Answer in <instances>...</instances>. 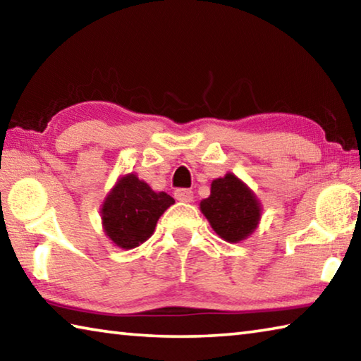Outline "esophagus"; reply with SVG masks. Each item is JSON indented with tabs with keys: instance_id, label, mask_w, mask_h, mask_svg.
<instances>
[{
	"instance_id": "esophagus-1",
	"label": "esophagus",
	"mask_w": 361,
	"mask_h": 361,
	"mask_svg": "<svg viewBox=\"0 0 361 361\" xmlns=\"http://www.w3.org/2000/svg\"><path fill=\"white\" fill-rule=\"evenodd\" d=\"M175 199L180 200V202H191L194 199V192L191 189H186V188H180L175 191Z\"/></svg>"
}]
</instances>
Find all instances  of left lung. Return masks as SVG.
Masks as SVG:
<instances>
[{"instance_id":"obj_1","label":"left lung","mask_w":361,"mask_h":361,"mask_svg":"<svg viewBox=\"0 0 361 361\" xmlns=\"http://www.w3.org/2000/svg\"><path fill=\"white\" fill-rule=\"evenodd\" d=\"M200 210L216 234L228 242L248 237L261 216L253 192L232 173L212 183L210 197L200 202Z\"/></svg>"}]
</instances>
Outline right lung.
I'll return each mask as SVG.
<instances>
[{"mask_svg":"<svg viewBox=\"0 0 361 361\" xmlns=\"http://www.w3.org/2000/svg\"><path fill=\"white\" fill-rule=\"evenodd\" d=\"M175 202L166 192H154L135 175L122 176L103 204V228L121 248H135L148 240L157 219Z\"/></svg>","mask_w":361,"mask_h":361,"instance_id":"1","label":"right lung"}]
</instances>
